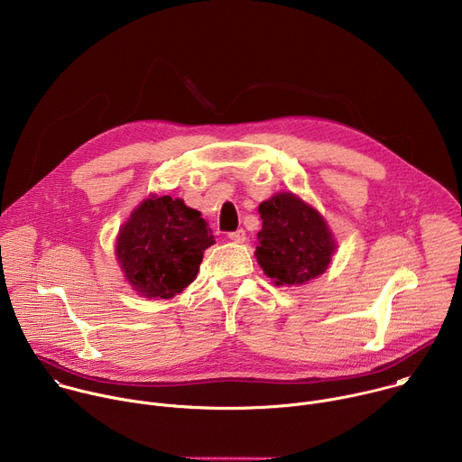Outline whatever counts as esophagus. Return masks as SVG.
<instances>
[{
	"label": "esophagus",
	"instance_id": "esophagus-1",
	"mask_svg": "<svg viewBox=\"0 0 462 462\" xmlns=\"http://www.w3.org/2000/svg\"><path fill=\"white\" fill-rule=\"evenodd\" d=\"M228 239L234 241V243H245L246 234H245L243 228H239V230H236V232H230V234H228Z\"/></svg>",
	"mask_w": 462,
	"mask_h": 462
}]
</instances>
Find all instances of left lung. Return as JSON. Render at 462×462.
I'll list each match as a JSON object with an SVG mask.
<instances>
[{"instance_id":"left-lung-1","label":"left lung","mask_w":462,"mask_h":462,"mask_svg":"<svg viewBox=\"0 0 462 462\" xmlns=\"http://www.w3.org/2000/svg\"><path fill=\"white\" fill-rule=\"evenodd\" d=\"M255 257L276 285H303L323 274L337 250L325 219L291 191L259 205Z\"/></svg>"}]
</instances>
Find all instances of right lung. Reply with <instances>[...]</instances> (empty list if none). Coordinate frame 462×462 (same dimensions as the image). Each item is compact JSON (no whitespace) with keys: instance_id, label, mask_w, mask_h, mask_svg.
<instances>
[{"instance_id":"obj_1","label":"right lung","mask_w":462,"mask_h":462,"mask_svg":"<svg viewBox=\"0 0 462 462\" xmlns=\"http://www.w3.org/2000/svg\"><path fill=\"white\" fill-rule=\"evenodd\" d=\"M216 239L208 223L170 195H152L122 225L115 254L125 280L146 298H171L199 273Z\"/></svg>"}]
</instances>
